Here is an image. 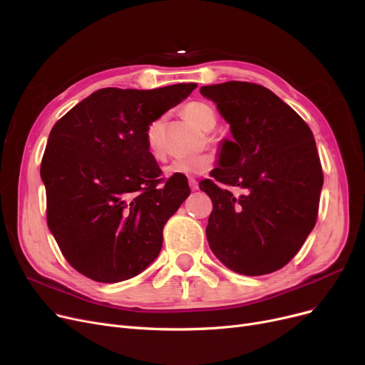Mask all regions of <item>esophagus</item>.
I'll list each match as a JSON object with an SVG mask.
<instances>
[{
	"label": "esophagus",
	"instance_id": "esophagus-1",
	"mask_svg": "<svg viewBox=\"0 0 365 365\" xmlns=\"http://www.w3.org/2000/svg\"><path fill=\"white\" fill-rule=\"evenodd\" d=\"M189 187H191V191H197L198 189V182L195 179H189Z\"/></svg>",
	"mask_w": 365,
	"mask_h": 365
}]
</instances>
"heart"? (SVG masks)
Masks as SVG:
<instances>
[{"label":"heart","instance_id":"heart-1","mask_svg":"<svg viewBox=\"0 0 365 365\" xmlns=\"http://www.w3.org/2000/svg\"><path fill=\"white\" fill-rule=\"evenodd\" d=\"M185 116L197 125L201 130H212L217 122V116L215 108L207 103L194 101L185 106L183 108ZM161 130H163V119H156L149 123L146 128L145 140L146 149L149 155L155 160H163L164 150L161 143ZM215 165V158L212 153H201L194 158H180L174 160L171 164L165 167V173L168 176H195V174H202L209 171Z\"/></svg>","mask_w":365,"mask_h":365}]
</instances>
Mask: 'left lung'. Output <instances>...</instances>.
Here are the masks:
<instances>
[{
  "instance_id": "1",
  "label": "left lung",
  "mask_w": 365,
  "mask_h": 365,
  "mask_svg": "<svg viewBox=\"0 0 365 365\" xmlns=\"http://www.w3.org/2000/svg\"><path fill=\"white\" fill-rule=\"evenodd\" d=\"M231 126L220 167L200 189L213 202L210 249L232 272L280 270L304 245L318 217L322 165L309 125L274 92L250 82L202 86ZM228 185L242 187L240 197Z\"/></svg>"
}]
</instances>
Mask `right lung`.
<instances>
[{
	"mask_svg": "<svg viewBox=\"0 0 365 365\" xmlns=\"http://www.w3.org/2000/svg\"><path fill=\"white\" fill-rule=\"evenodd\" d=\"M195 88H103L53 125L40 167L46 217L81 274L116 283L160 255L164 225L191 189L182 176H161L145 134Z\"/></svg>",
	"mask_w": 365,
	"mask_h": 365,
	"instance_id": "1",
	"label": "right lung"
}]
</instances>
